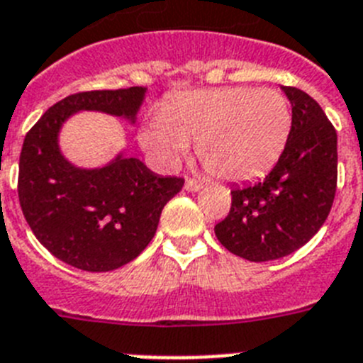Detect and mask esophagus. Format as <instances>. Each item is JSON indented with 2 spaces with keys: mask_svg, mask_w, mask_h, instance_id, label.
I'll return each mask as SVG.
<instances>
[{
  "mask_svg": "<svg viewBox=\"0 0 363 363\" xmlns=\"http://www.w3.org/2000/svg\"><path fill=\"white\" fill-rule=\"evenodd\" d=\"M201 188H203V184H201L199 181H194V179H186V182H184V190L186 191H199Z\"/></svg>",
  "mask_w": 363,
  "mask_h": 363,
  "instance_id": "esophagus-1",
  "label": "esophagus"
}]
</instances>
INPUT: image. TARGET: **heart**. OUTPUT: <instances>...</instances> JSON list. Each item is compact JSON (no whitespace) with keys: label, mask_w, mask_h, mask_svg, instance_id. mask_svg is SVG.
Listing matches in <instances>:
<instances>
[{"label":"heart","mask_w":363,"mask_h":363,"mask_svg":"<svg viewBox=\"0 0 363 363\" xmlns=\"http://www.w3.org/2000/svg\"><path fill=\"white\" fill-rule=\"evenodd\" d=\"M292 109L276 89L247 86L190 91L168 100L160 116L146 122L140 143L173 166L195 140V155L208 173L248 181L269 172L285 151Z\"/></svg>","instance_id":"1"}]
</instances>
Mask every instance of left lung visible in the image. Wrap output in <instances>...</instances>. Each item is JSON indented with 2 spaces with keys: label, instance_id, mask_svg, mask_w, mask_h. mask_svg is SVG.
Returning a JSON list of instances; mask_svg holds the SVG:
<instances>
[{
  "label": "left lung",
  "instance_id": "1",
  "mask_svg": "<svg viewBox=\"0 0 363 363\" xmlns=\"http://www.w3.org/2000/svg\"><path fill=\"white\" fill-rule=\"evenodd\" d=\"M281 89L292 106L285 151L263 181L232 190L228 216L216 225L226 250L256 263L303 247L325 223L336 194V129L313 96Z\"/></svg>",
  "mask_w": 363,
  "mask_h": 363
}]
</instances>
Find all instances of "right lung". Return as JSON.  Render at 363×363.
Listing matches in <instances>:
<instances>
[{"label": "right lung", "mask_w": 363, "mask_h": 363, "mask_svg": "<svg viewBox=\"0 0 363 363\" xmlns=\"http://www.w3.org/2000/svg\"><path fill=\"white\" fill-rule=\"evenodd\" d=\"M144 87L84 91L49 107L25 135L18 197L33 234L55 257L87 272L121 269L150 245L164 204L184 179L160 177L135 157L104 168L72 166L60 151L62 124L78 111H102L135 122Z\"/></svg>", "instance_id": "obj_1"}]
</instances>
